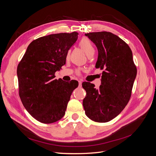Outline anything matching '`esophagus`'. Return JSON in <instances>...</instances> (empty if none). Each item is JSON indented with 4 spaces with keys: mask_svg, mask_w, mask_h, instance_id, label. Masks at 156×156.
I'll use <instances>...</instances> for the list:
<instances>
[{
    "mask_svg": "<svg viewBox=\"0 0 156 156\" xmlns=\"http://www.w3.org/2000/svg\"><path fill=\"white\" fill-rule=\"evenodd\" d=\"M79 86H81V84H82L81 81H79Z\"/></svg>",
    "mask_w": 156,
    "mask_h": 156,
    "instance_id": "esophagus-1",
    "label": "esophagus"
}]
</instances>
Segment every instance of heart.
<instances>
[{"instance_id":"heart-1","label":"heart","mask_w":156,"mask_h":156,"mask_svg":"<svg viewBox=\"0 0 156 156\" xmlns=\"http://www.w3.org/2000/svg\"><path fill=\"white\" fill-rule=\"evenodd\" d=\"M79 45L81 47V48L84 51V53H86L88 57H92L94 55V53H95V49H94V47L92 45V42L88 38L84 37V38L81 39V41H79ZM69 53H68V56L69 55Z\"/></svg>"}]
</instances>
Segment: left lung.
<instances>
[{"mask_svg":"<svg viewBox=\"0 0 156 156\" xmlns=\"http://www.w3.org/2000/svg\"><path fill=\"white\" fill-rule=\"evenodd\" d=\"M98 51L96 68L103 69L98 90L90 83L82 84L87 95L83 105L86 115L97 122L115 119L128 103L136 75L132 51L126 42L109 32L85 34Z\"/></svg>","mask_w":156,"mask_h":156,"instance_id":"left-lung-1","label":"left lung"}]
</instances>
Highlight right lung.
I'll use <instances>...</instances> for the list:
<instances>
[{
    "mask_svg": "<svg viewBox=\"0 0 156 156\" xmlns=\"http://www.w3.org/2000/svg\"><path fill=\"white\" fill-rule=\"evenodd\" d=\"M78 33H59L40 37L28 46L18 64L19 93L23 106L36 120L44 124L58 121L79 83L55 79V73L66 64L69 49Z\"/></svg>",
    "mask_w": 156,
    "mask_h": 156,
    "instance_id": "obj_1",
    "label": "right lung"
}]
</instances>
